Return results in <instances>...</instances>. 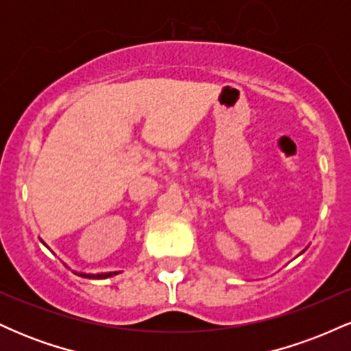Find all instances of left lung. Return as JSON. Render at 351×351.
<instances>
[{
  "mask_svg": "<svg viewBox=\"0 0 351 351\" xmlns=\"http://www.w3.org/2000/svg\"><path fill=\"white\" fill-rule=\"evenodd\" d=\"M307 247H308V245H307ZM307 247H305V249H302V251H300V252H299V256H300V254H304V252H305V251H307Z\"/></svg>",
  "mask_w": 351,
  "mask_h": 351,
  "instance_id": "left-lung-1",
  "label": "left lung"
}]
</instances>
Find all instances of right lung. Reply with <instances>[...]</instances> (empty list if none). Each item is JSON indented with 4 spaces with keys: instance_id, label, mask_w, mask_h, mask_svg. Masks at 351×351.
Returning a JSON list of instances; mask_svg holds the SVG:
<instances>
[{
    "instance_id": "1",
    "label": "right lung",
    "mask_w": 351,
    "mask_h": 351,
    "mask_svg": "<svg viewBox=\"0 0 351 351\" xmlns=\"http://www.w3.org/2000/svg\"><path fill=\"white\" fill-rule=\"evenodd\" d=\"M39 241H41V243L52 252V249L46 243H44L41 237H39ZM52 254H54V252H52ZM64 265H67V264L64 263ZM67 267H69V265H67ZM72 272L77 274V276H80V277H84V279H107V277H114V276H117V274H120L119 271H115V272H99V274H90V272H82V271H72Z\"/></svg>"
}]
</instances>
